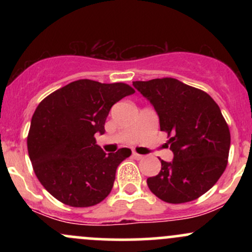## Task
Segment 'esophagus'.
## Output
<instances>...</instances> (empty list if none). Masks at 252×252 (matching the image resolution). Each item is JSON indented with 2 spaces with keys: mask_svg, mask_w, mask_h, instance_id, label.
Listing matches in <instances>:
<instances>
[{
  "mask_svg": "<svg viewBox=\"0 0 252 252\" xmlns=\"http://www.w3.org/2000/svg\"><path fill=\"white\" fill-rule=\"evenodd\" d=\"M132 158H136V160H142V158H144V156H143V155H140V154H137V153L134 152V153H132Z\"/></svg>",
  "mask_w": 252,
  "mask_h": 252,
  "instance_id": "esophagus-1",
  "label": "esophagus"
}]
</instances>
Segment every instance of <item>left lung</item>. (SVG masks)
<instances>
[{
	"mask_svg": "<svg viewBox=\"0 0 252 252\" xmlns=\"http://www.w3.org/2000/svg\"><path fill=\"white\" fill-rule=\"evenodd\" d=\"M132 85L155 108L174 154L172 162L161 160L158 175L147 179L149 189L169 204L195 200L212 189L227 166L231 136L218 104L202 90L174 78Z\"/></svg>",
	"mask_w": 252,
	"mask_h": 252,
	"instance_id": "1",
	"label": "left lung"
}]
</instances>
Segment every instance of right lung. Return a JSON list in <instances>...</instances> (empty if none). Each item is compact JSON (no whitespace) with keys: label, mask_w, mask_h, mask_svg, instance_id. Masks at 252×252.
Wrapping results in <instances>:
<instances>
[{"label":"right lung","mask_w":252,"mask_h":252,"mask_svg":"<svg viewBox=\"0 0 252 252\" xmlns=\"http://www.w3.org/2000/svg\"><path fill=\"white\" fill-rule=\"evenodd\" d=\"M134 92L124 83L79 79L37 105L27 136L28 155L36 178L57 200L89 207L110 194L118 164L131 150L105 154L94 134H104L111 106Z\"/></svg>","instance_id":"right-lung-1"}]
</instances>
